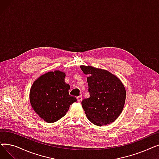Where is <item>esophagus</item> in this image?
<instances>
[{"label": "esophagus", "instance_id": "obj_1", "mask_svg": "<svg viewBox=\"0 0 159 159\" xmlns=\"http://www.w3.org/2000/svg\"><path fill=\"white\" fill-rule=\"evenodd\" d=\"M77 101H78L79 102H81V101H82V96H81V95H80V96H78V97H77Z\"/></svg>", "mask_w": 159, "mask_h": 159}]
</instances>
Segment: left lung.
Returning <instances> with one entry per match:
<instances>
[{"label":"left lung","mask_w":159,"mask_h":159,"mask_svg":"<svg viewBox=\"0 0 159 159\" xmlns=\"http://www.w3.org/2000/svg\"><path fill=\"white\" fill-rule=\"evenodd\" d=\"M87 81L90 97L82 101L89 120L98 126L114 122L122 113L126 101V89L121 80L105 70L80 66Z\"/></svg>","instance_id":"left-lung-1"}]
</instances>
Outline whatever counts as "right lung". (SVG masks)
I'll return each instance as SVG.
<instances>
[{
	"instance_id": "right-lung-1",
	"label": "right lung",
	"mask_w": 159,
	"mask_h": 159,
	"mask_svg": "<svg viewBox=\"0 0 159 159\" xmlns=\"http://www.w3.org/2000/svg\"><path fill=\"white\" fill-rule=\"evenodd\" d=\"M66 74L59 70L41 75L30 91L31 107L41 119L48 123L57 122L66 114L77 98L69 95L70 86L64 80Z\"/></svg>"
}]
</instances>
